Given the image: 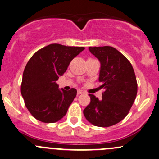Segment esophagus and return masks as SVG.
I'll return each instance as SVG.
<instances>
[{"instance_id": "1", "label": "esophagus", "mask_w": 159, "mask_h": 159, "mask_svg": "<svg viewBox=\"0 0 159 159\" xmlns=\"http://www.w3.org/2000/svg\"><path fill=\"white\" fill-rule=\"evenodd\" d=\"M78 95H80V94H81V93H84V91H82V90H78Z\"/></svg>"}]
</instances>
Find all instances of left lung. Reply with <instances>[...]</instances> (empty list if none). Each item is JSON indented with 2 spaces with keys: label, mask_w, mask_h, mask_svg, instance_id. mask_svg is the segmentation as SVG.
I'll return each mask as SVG.
<instances>
[{
  "label": "left lung",
  "mask_w": 159,
  "mask_h": 159,
  "mask_svg": "<svg viewBox=\"0 0 159 159\" xmlns=\"http://www.w3.org/2000/svg\"><path fill=\"white\" fill-rule=\"evenodd\" d=\"M101 62L99 81L105 90L100 101L89 94L91 103L83 113L88 122L100 127H108L124 119L136 98L137 81L129 61L111 46L89 47Z\"/></svg>",
  "instance_id": "obj_1"
}]
</instances>
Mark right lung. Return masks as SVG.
Wrapping results in <instances>:
<instances>
[{"label": "right lung", "mask_w": 159, "mask_h": 159, "mask_svg": "<svg viewBox=\"0 0 159 159\" xmlns=\"http://www.w3.org/2000/svg\"><path fill=\"white\" fill-rule=\"evenodd\" d=\"M84 47L50 44L38 50L25 67L21 94L33 117L51 123L60 120L76 97L77 91H65L56 84L66 71L71 60Z\"/></svg>", "instance_id": "add662e5"}]
</instances>
